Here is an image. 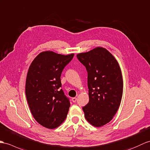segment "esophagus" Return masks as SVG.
<instances>
[{
  "instance_id": "34e87169",
  "label": "esophagus",
  "mask_w": 150,
  "mask_h": 150,
  "mask_svg": "<svg viewBox=\"0 0 150 150\" xmlns=\"http://www.w3.org/2000/svg\"><path fill=\"white\" fill-rule=\"evenodd\" d=\"M71 100H72V102H73L75 103V102H76V98H75V97H74V98H72Z\"/></svg>"
}]
</instances>
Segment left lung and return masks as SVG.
I'll return each instance as SVG.
<instances>
[{"instance_id": "1", "label": "left lung", "mask_w": 150, "mask_h": 150, "mask_svg": "<svg viewBox=\"0 0 150 150\" xmlns=\"http://www.w3.org/2000/svg\"><path fill=\"white\" fill-rule=\"evenodd\" d=\"M88 71V103L82 109L87 121L96 127L112 120L120 105L123 79L116 59L102 47L76 55Z\"/></svg>"}]
</instances>
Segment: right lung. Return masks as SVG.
Segmentation results:
<instances>
[{
	"label": "right lung",
	"instance_id": "obj_1",
	"mask_svg": "<svg viewBox=\"0 0 150 150\" xmlns=\"http://www.w3.org/2000/svg\"><path fill=\"white\" fill-rule=\"evenodd\" d=\"M74 54L54 52L38 55L28 70L25 95L33 117L47 128H57L67 117L70 102L61 88V75Z\"/></svg>",
	"mask_w": 150,
	"mask_h": 150
}]
</instances>
